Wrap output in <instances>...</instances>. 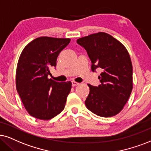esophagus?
Masks as SVG:
<instances>
[{"label":"esophagus","instance_id":"obj_1","mask_svg":"<svg viewBox=\"0 0 151 151\" xmlns=\"http://www.w3.org/2000/svg\"><path fill=\"white\" fill-rule=\"evenodd\" d=\"M72 86H75L79 85V83H78V82L74 81H72Z\"/></svg>","mask_w":151,"mask_h":151}]
</instances>
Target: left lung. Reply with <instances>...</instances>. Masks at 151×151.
Returning a JSON list of instances; mask_svg holds the SVG:
<instances>
[{
	"mask_svg": "<svg viewBox=\"0 0 151 151\" xmlns=\"http://www.w3.org/2000/svg\"><path fill=\"white\" fill-rule=\"evenodd\" d=\"M86 51L91 70L102 71L98 86L88 85L85 101L88 109L102 117H111L123 109L132 90V65L125 47L106 33L92 34L77 40Z\"/></svg>",
	"mask_w": 151,
	"mask_h": 151,
	"instance_id": "obj_1",
	"label": "left lung"
}]
</instances>
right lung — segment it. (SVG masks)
I'll use <instances>...</instances> for the list:
<instances>
[{"mask_svg":"<svg viewBox=\"0 0 151 151\" xmlns=\"http://www.w3.org/2000/svg\"><path fill=\"white\" fill-rule=\"evenodd\" d=\"M70 42L68 38L37 37L21 54L16 72L17 91L33 117L49 120L64 109L72 83L55 81L48 75L51 67L56 68L57 57Z\"/></svg>","mask_w":151,"mask_h":151,"instance_id":"obj_1","label":"right lung"}]
</instances>
